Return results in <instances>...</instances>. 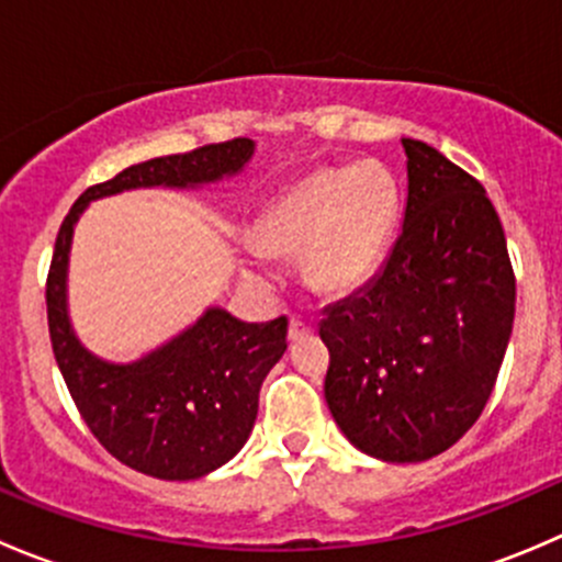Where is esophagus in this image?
<instances>
[{
  "mask_svg": "<svg viewBox=\"0 0 562 562\" xmlns=\"http://www.w3.org/2000/svg\"><path fill=\"white\" fill-rule=\"evenodd\" d=\"M313 334V326H310L307 321H302V317H291V326H288V337H291V342H299V339L310 337Z\"/></svg>",
  "mask_w": 562,
  "mask_h": 562,
  "instance_id": "esophagus-1",
  "label": "esophagus"
}]
</instances>
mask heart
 <instances>
[{"label":"heart","mask_w":562,"mask_h":562,"mask_svg":"<svg viewBox=\"0 0 562 562\" xmlns=\"http://www.w3.org/2000/svg\"><path fill=\"white\" fill-rule=\"evenodd\" d=\"M400 212V181L383 162L317 168L263 209L255 241L271 255L302 252L304 282L331 296L381 266Z\"/></svg>","instance_id":"obj_1"}]
</instances>
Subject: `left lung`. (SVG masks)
<instances>
[{
	"instance_id": "8db88e82",
	"label": "left lung",
	"mask_w": 562,
	"mask_h": 562,
	"mask_svg": "<svg viewBox=\"0 0 562 562\" xmlns=\"http://www.w3.org/2000/svg\"><path fill=\"white\" fill-rule=\"evenodd\" d=\"M402 146V234L364 288L323 310V394L356 449L424 462L484 411L512 339L517 280L484 187L424 140Z\"/></svg>"
}]
</instances>
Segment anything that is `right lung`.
Segmentation results:
<instances>
[{
	"label": "right lung",
	"instance_id": "1",
	"mask_svg": "<svg viewBox=\"0 0 562 562\" xmlns=\"http://www.w3.org/2000/svg\"><path fill=\"white\" fill-rule=\"evenodd\" d=\"M249 138L155 157L94 184L72 203L56 236L45 304L56 364L78 413L111 457L138 473L192 481L239 454L258 416L260 383L282 359L288 317L245 323L209 307L190 328L130 364L98 359L67 315L72 231L89 201L135 187H201L236 176L252 157Z\"/></svg>",
	"mask_w": 562,
	"mask_h": 562
}]
</instances>
